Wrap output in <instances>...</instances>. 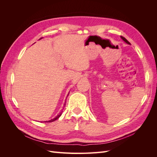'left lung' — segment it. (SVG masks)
<instances>
[{
	"label": "left lung",
	"mask_w": 157,
	"mask_h": 157,
	"mask_svg": "<svg viewBox=\"0 0 157 157\" xmlns=\"http://www.w3.org/2000/svg\"><path fill=\"white\" fill-rule=\"evenodd\" d=\"M121 39H122L123 40H124V42H126V43H127V44H130V42H128V40H126V39H125V38H124V37H123V36H121Z\"/></svg>",
	"instance_id": "obj_1"
}]
</instances>
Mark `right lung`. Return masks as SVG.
I'll list each match as a JSON object with an SVG mask.
<instances>
[{
    "label": "right lung",
    "instance_id": "obj_1",
    "mask_svg": "<svg viewBox=\"0 0 157 157\" xmlns=\"http://www.w3.org/2000/svg\"><path fill=\"white\" fill-rule=\"evenodd\" d=\"M61 113H59L58 115L57 116H56L55 117H54V118H51V119H50V120H48V121H44V122H54V121H55L56 120H57L58 119V118H59V117L61 115Z\"/></svg>",
    "mask_w": 157,
    "mask_h": 157
}]
</instances>
